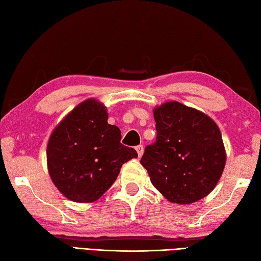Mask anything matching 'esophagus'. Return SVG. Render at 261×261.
<instances>
[{"label": "esophagus", "mask_w": 261, "mask_h": 261, "mask_svg": "<svg viewBox=\"0 0 261 261\" xmlns=\"http://www.w3.org/2000/svg\"><path fill=\"white\" fill-rule=\"evenodd\" d=\"M136 150H137V152H138V156L141 157L142 154H143V146H141V145L137 146V147H136Z\"/></svg>", "instance_id": "1"}]
</instances>
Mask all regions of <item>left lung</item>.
<instances>
[{"instance_id": "1", "label": "left lung", "mask_w": 261, "mask_h": 261, "mask_svg": "<svg viewBox=\"0 0 261 261\" xmlns=\"http://www.w3.org/2000/svg\"><path fill=\"white\" fill-rule=\"evenodd\" d=\"M157 138L140 164L151 184L174 204L207 196L225 167L226 152L218 124L201 111L176 101L153 109Z\"/></svg>"}]
</instances>
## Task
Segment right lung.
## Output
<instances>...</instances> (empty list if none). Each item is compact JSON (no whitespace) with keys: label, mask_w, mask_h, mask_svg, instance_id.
Wrapping results in <instances>:
<instances>
[{"label":"right lung","mask_w":261,"mask_h":261,"mask_svg":"<svg viewBox=\"0 0 261 261\" xmlns=\"http://www.w3.org/2000/svg\"><path fill=\"white\" fill-rule=\"evenodd\" d=\"M108 110L95 98L74 108L49 137L47 167L63 195L76 203H93L107 192L122 165L138 153L122 145L121 131L108 123Z\"/></svg>","instance_id":"obj_1"}]
</instances>
